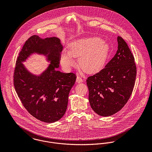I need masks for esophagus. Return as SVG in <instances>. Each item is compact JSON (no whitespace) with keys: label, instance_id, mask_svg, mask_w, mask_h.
<instances>
[{"label":"esophagus","instance_id":"34e87169","mask_svg":"<svg viewBox=\"0 0 152 152\" xmlns=\"http://www.w3.org/2000/svg\"><path fill=\"white\" fill-rule=\"evenodd\" d=\"M83 81H84V80H83V78H81L80 76H77V79H76V82H77V83H83Z\"/></svg>","mask_w":152,"mask_h":152}]
</instances>
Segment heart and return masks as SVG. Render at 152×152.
I'll use <instances>...</instances> for the list:
<instances>
[{
  "instance_id": "obj_1",
  "label": "heart",
  "mask_w": 152,
  "mask_h": 152,
  "mask_svg": "<svg viewBox=\"0 0 152 152\" xmlns=\"http://www.w3.org/2000/svg\"><path fill=\"white\" fill-rule=\"evenodd\" d=\"M110 49L108 44L99 37L78 39L71 42L68 52L61 55V64L68 69L74 64L73 58H79L81 69L88 74L101 71L108 58Z\"/></svg>"
}]
</instances>
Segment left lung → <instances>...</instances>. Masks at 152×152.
I'll return each mask as SVG.
<instances>
[{
  "instance_id": "obj_1",
  "label": "left lung",
  "mask_w": 152,
  "mask_h": 152,
  "mask_svg": "<svg viewBox=\"0 0 152 152\" xmlns=\"http://www.w3.org/2000/svg\"><path fill=\"white\" fill-rule=\"evenodd\" d=\"M115 56L105 68L88 77L91 108L102 116H111L122 108L130 98L136 77L134 58L121 37Z\"/></svg>"
}]
</instances>
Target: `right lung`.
<instances>
[{"label":"right lung","mask_w":152,"mask_h":152,"mask_svg":"<svg viewBox=\"0 0 152 152\" xmlns=\"http://www.w3.org/2000/svg\"><path fill=\"white\" fill-rule=\"evenodd\" d=\"M62 50L60 40L57 37L43 39L32 36L19 53L14 71V86L23 105L33 116L46 123L56 122L64 116L69 91L77 78L74 73L56 70L59 66ZM34 52L45 55L50 61L39 76L30 73L22 63Z\"/></svg>","instance_id":"1"}]
</instances>
